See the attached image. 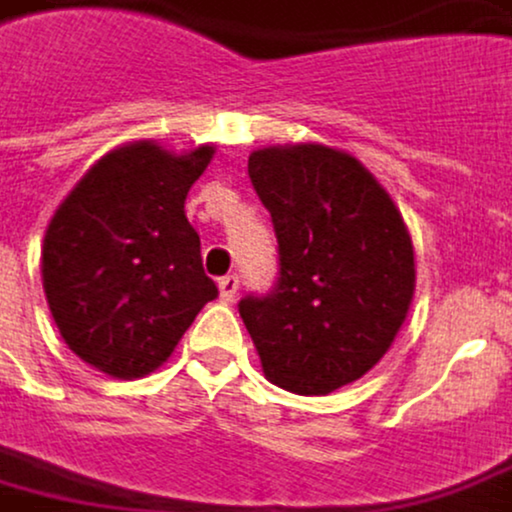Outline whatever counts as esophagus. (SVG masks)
Wrapping results in <instances>:
<instances>
[{"mask_svg":"<svg viewBox=\"0 0 512 512\" xmlns=\"http://www.w3.org/2000/svg\"><path fill=\"white\" fill-rule=\"evenodd\" d=\"M236 293H239V276H236V273L222 276V279H219V298H222V301H233Z\"/></svg>","mask_w":512,"mask_h":512,"instance_id":"34e87169","label":"esophagus"}]
</instances>
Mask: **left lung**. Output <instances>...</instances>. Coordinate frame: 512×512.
Returning <instances> with one entry per match:
<instances>
[{
  "label": "left lung",
  "instance_id": "8db88e82",
  "mask_svg": "<svg viewBox=\"0 0 512 512\" xmlns=\"http://www.w3.org/2000/svg\"><path fill=\"white\" fill-rule=\"evenodd\" d=\"M250 183L279 239V281L239 315L264 377L329 394L392 346L414 298V248L386 188L352 154L298 143L250 154Z\"/></svg>",
  "mask_w": 512,
  "mask_h": 512
}]
</instances>
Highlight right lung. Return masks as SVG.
<instances>
[{"label":"right lung","instance_id":"add662e5","mask_svg":"<svg viewBox=\"0 0 512 512\" xmlns=\"http://www.w3.org/2000/svg\"><path fill=\"white\" fill-rule=\"evenodd\" d=\"M214 146L171 154L137 140L104 154L58 205L41 281L64 344L106 375L163 366L197 312L219 296L185 216Z\"/></svg>","mask_w":512,"mask_h":512}]
</instances>
